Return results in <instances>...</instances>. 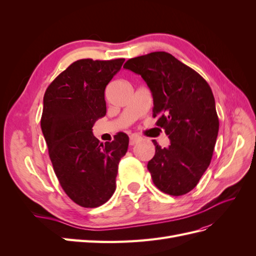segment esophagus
Instances as JSON below:
<instances>
[{
    "mask_svg": "<svg viewBox=\"0 0 256 256\" xmlns=\"http://www.w3.org/2000/svg\"><path fill=\"white\" fill-rule=\"evenodd\" d=\"M129 138H130V145H134L142 140V136H140L136 134H134L129 136Z\"/></svg>",
    "mask_w": 256,
    "mask_h": 256,
    "instance_id": "1",
    "label": "esophagus"
}]
</instances>
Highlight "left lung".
I'll use <instances>...</instances> for the list:
<instances>
[{
    "mask_svg": "<svg viewBox=\"0 0 256 256\" xmlns=\"http://www.w3.org/2000/svg\"><path fill=\"white\" fill-rule=\"evenodd\" d=\"M124 68L146 82L154 99L152 116L171 141L162 148L152 140L156 152L147 164L152 182L166 194H186L209 166L218 136L212 88L202 76L164 51L130 58Z\"/></svg>",
    "mask_w": 256,
    "mask_h": 256,
    "instance_id": "left-lung-1",
    "label": "left lung"
}]
</instances>
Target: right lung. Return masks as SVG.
Wrapping results in <instances>:
<instances>
[{
    "label": "right lung",
    "mask_w": 256,
    "mask_h": 256,
    "mask_svg": "<svg viewBox=\"0 0 256 256\" xmlns=\"http://www.w3.org/2000/svg\"><path fill=\"white\" fill-rule=\"evenodd\" d=\"M125 58L76 60L46 90L40 126L60 184L76 204L102 206L116 188L118 164L129 138L120 132L100 143L95 122L106 115L104 90Z\"/></svg>",
    "instance_id": "right-lung-1"
}]
</instances>
